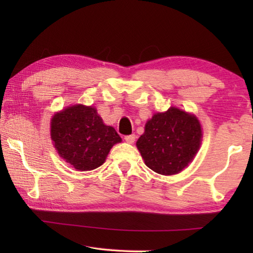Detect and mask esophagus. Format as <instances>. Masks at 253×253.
Masks as SVG:
<instances>
[{
    "label": "esophagus",
    "mask_w": 253,
    "mask_h": 253,
    "mask_svg": "<svg viewBox=\"0 0 253 253\" xmlns=\"http://www.w3.org/2000/svg\"><path fill=\"white\" fill-rule=\"evenodd\" d=\"M135 138H136V137H135V135H134V134H131V135H126L125 137H124V139H125L126 142H127V143H129V144H132V143H134V142H135Z\"/></svg>",
    "instance_id": "obj_1"
}]
</instances>
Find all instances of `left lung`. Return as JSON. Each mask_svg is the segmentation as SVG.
Returning <instances> with one entry per match:
<instances>
[{"label": "left lung", "mask_w": 253, "mask_h": 253, "mask_svg": "<svg viewBox=\"0 0 253 253\" xmlns=\"http://www.w3.org/2000/svg\"><path fill=\"white\" fill-rule=\"evenodd\" d=\"M201 138L198 118L172 107L149 119L136 145L147 168L158 174L173 175L192 162Z\"/></svg>", "instance_id": "obj_1"}]
</instances>
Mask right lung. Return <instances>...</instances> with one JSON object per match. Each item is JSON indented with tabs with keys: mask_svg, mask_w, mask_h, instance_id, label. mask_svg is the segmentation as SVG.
<instances>
[{
	"mask_svg": "<svg viewBox=\"0 0 253 253\" xmlns=\"http://www.w3.org/2000/svg\"><path fill=\"white\" fill-rule=\"evenodd\" d=\"M51 138L59 155L79 170H91L104 164L113 145L122 138L102 123L92 107L75 105L54 115Z\"/></svg>",
	"mask_w": 253,
	"mask_h": 253,
	"instance_id": "1",
	"label": "right lung"
}]
</instances>
